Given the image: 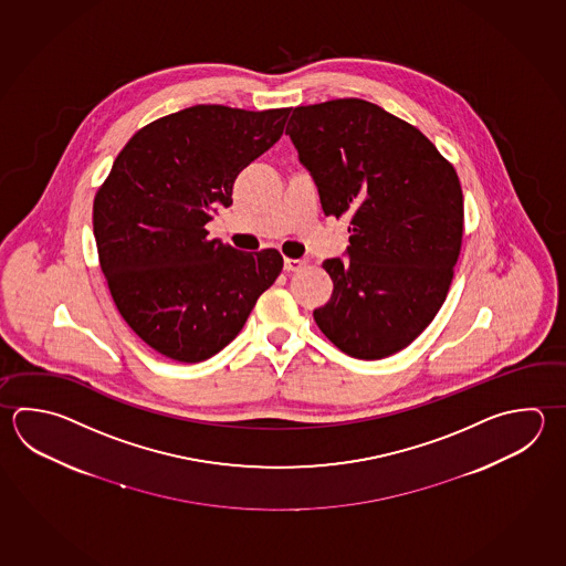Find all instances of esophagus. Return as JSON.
<instances>
[{
    "label": "esophagus",
    "instance_id": "obj_1",
    "mask_svg": "<svg viewBox=\"0 0 566 566\" xmlns=\"http://www.w3.org/2000/svg\"><path fill=\"white\" fill-rule=\"evenodd\" d=\"M306 264H308L306 258H300V260L298 258H296V260H294V258H286V260H284V270H286V272H296V270L306 266Z\"/></svg>",
    "mask_w": 566,
    "mask_h": 566
}]
</instances>
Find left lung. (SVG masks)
Segmentation results:
<instances>
[{"label":"left lung","mask_w":566,"mask_h":566,"mask_svg":"<svg viewBox=\"0 0 566 566\" xmlns=\"http://www.w3.org/2000/svg\"><path fill=\"white\" fill-rule=\"evenodd\" d=\"M326 216H350L348 260L322 268L314 321L342 353L380 360L418 338L447 300L464 203L457 170L405 119L358 97L292 109L289 128Z\"/></svg>","instance_id":"1"}]
</instances>
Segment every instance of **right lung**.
Masks as SVG:
<instances>
[{
    "mask_svg": "<svg viewBox=\"0 0 566 566\" xmlns=\"http://www.w3.org/2000/svg\"><path fill=\"white\" fill-rule=\"evenodd\" d=\"M290 107L192 106L138 129L94 198L99 266L122 318L156 353L202 363L234 340L284 260L210 240L238 174L276 144Z\"/></svg>",
    "mask_w": 566,
    "mask_h": 566,
    "instance_id": "1",
    "label": "right lung"
}]
</instances>
